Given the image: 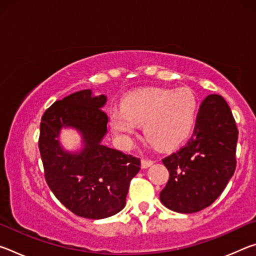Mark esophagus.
Masks as SVG:
<instances>
[{"mask_svg":"<svg viewBox=\"0 0 256 256\" xmlns=\"http://www.w3.org/2000/svg\"><path fill=\"white\" fill-rule=\"evenodd\" d=\"M141 164H142V168H148V167H150V166H152V164H154V160L144 158V159L141 160Z\"/></svg>","mask_w":256,"mask_h":256,"instance_id":"34e87169","label":"esophagus"}]
</instances>
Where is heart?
I'll list each match as a JSON object with an SVG mask.
<instances>
[{
    "label": "heart",
    "mask_w": 256,
    "mask_h": 256,
    "mask_svg": "<svg viewBox=\"0 0 256 256\" xmlns=\"http://www.w3.org/2000/svg\"><path fill=\"white\" fill-rule=\"evenodd\" d=\"M198 99L188 88H146L128 94L122 108L110 112V126L120 141L128 144L144 125L151 144L172 149L190 136L196 122Z\"/></svg>",
    "instance_id": "b5f03b06"
}]
</instances>
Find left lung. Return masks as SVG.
<instances>
[{
    "label": "left lung",
    "instance_id": "1",
    "mask_svg": "<svg viewBox=\"0 0 256 256\" xmlns=\"http://www.w3.org/2000/svg\"><path fill=\"white\" fill-rule=\"evenodd\" d=\"M238 130L226 100L209 94L198 110L192 136L162 159L170 172L160 201L172 211L194 214L211 206L236 168Z\"/></svg>",
    "mask_w": 256,
    "mask_h": 256
}]
</instances>
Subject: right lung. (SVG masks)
<instances>
[{
    "instance_id": "obj_1",
    "label": "right lung",
    "mask_w": 256,
    "mask_h": 256,
    "mask_svg": "<svg viewBox=\"0 0 256 256\" xmlns=\"http://www.w3.org/2000/svg\"><path fill=\"white\" fill-rule=\"evenodd\" d=\"M104 94L80 90L55 102L42 118L40 151L52 192L73 214L88 219L114 216L125 206L130 182L140 170V159L102 144L108 116ZM63 127L76 129L82 149L71 153L59 142Z\"/></svg>"
}]
</instances>
